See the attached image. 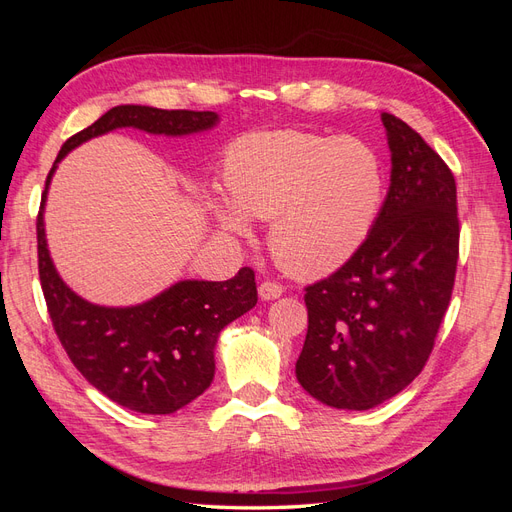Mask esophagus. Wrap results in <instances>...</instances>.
<instances>
[{
    "label": "esophagus",
    "instance_id": "esophagus-1",
    "mask_svg": "<svg viewBox=\"0 0 512 512\" xmlns=\"http://www.w3.org/2000/svg\"><path fill=\"white\" fill-rule=\"evenodd\" d=\"M258 294H260V299H265V301L280 299L282 294H284V286L277 284V282L267 280V282H262V284L258 286Z\"/></svg>",
    "mask_w": 512,
    "mask_h": 512
}]
</instances>
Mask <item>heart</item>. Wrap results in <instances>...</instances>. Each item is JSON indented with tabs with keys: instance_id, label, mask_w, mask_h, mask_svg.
Wrapping results in <instances>:
<instances>
[{
	"instance_id": "1",
	"label": "heart",
	"mask_w": 512,
	"mask_h": 512,
	"mask_svg": "<svg viewBox=\"0 0 512 512\" xmlns=\"http://www.w3.org/2000/svg\"><path fill=\"white\" fill-rule=\"evenodd\" d=\"M226 190L213 198L218 222L250 230L271 220L269 250L294 275H322L350 260L369 237L382 207L384 170L378 153L356 138L297 130L252 132L226 153Z\"/></svg>"
}]
</instances>
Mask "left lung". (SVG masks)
Returning <instances> with one entry per match:
<instances>
[{"instance_id": "left-lung-1", "label": "left lung", "mask_w": 512, "mask_h": 512, "mask_svg": "<svg viewBox=\"0 0 512 512\" xmlns=\"http://www.w3.org/2000/svg\"><path fill=\"white\" fill-rule=\"evenodd\" d=\"M391 188L350 260L305 286L297 380L322 404L369 410L421 374L451 303L459 258L451 168L406 121L382 113Z\"/></svg>"}]
</instances>
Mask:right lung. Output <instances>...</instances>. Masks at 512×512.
I'll return each mask as SVG.
<instances>
[{"label": "right lung", "mask_w": 512, "mask_h": 512, "mask_svg": "<svg viewBox=\"0 0 512 512\" xmlns=\"http://www.w3.org/2000/svg\"><path fill=\"white\" fill-rule=\"evenodd\" d=\"M211 111H164L123 104L70 136L59 149L42 192L36 220L38 273L46 309L61 346L83 378L115 404L170 414L203 395L215 374L220 331L256 305L254 271L243 267L226 282H179L134 307H100L74 294L57 275L44 237V200L59 160L89 138L115 128L181 136L215 126Z\"/></svg>", "instance_id": "right-lung-1"}]
</instances>
